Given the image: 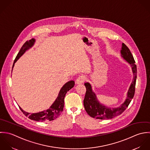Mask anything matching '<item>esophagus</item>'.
Instances as JSON below:
<instances>
[{
  "mask_svg": "<svg viewBox=\"0 0 150 150\" xmlns=\"http://www.w3.org/2000/svg\"><path fill=\"white\" fill-rule=\"evenodd\" d=\"M86 80V76L84 75H81L76 79V82L78 84H81V83H83Z\"/></svg>",
  "mask_w": 150,
  "mask_h": 150,
  "instance_id": "obj_1",
  "label": "esophagus"
}]
</instances>
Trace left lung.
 <instances>
[{
    "instance_id": "obj_1",
    "label": "left lung",
    "mask_w": 150,
    "mask_h": 150,
    "mask_svg": "<svg viewBox=\"0 0 150 150\" xmlns=\"http://www.w3.org/2000/svg\"><path fill=\"white\" fill-rule=\"evenodd\" d=\"M121 54L124 59L126 60L132 68L134 74L133 81L127 93V97L125 103L117 108H109L101 104L97 100L96 94L92 91L90 83H85V86L86 91L83 100L85 109L88 114L92 118L100 120H109L120 115L127 108L135 93V86L137 78V67L135 61L129 49L125 43H122Z\"/></svg>"
}]
</instances>
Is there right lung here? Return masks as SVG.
I'll return each instance as SVG.
<instances>
[{"label": "right lung", "instance_id": "add662e5", "mask_svg": "<svg viewBox=\"0 0 150 150\" xmlns=\"http://www.w3.org/2000/svg\"><path fill=\"white\" fill-rule=\"evenodd\" d=\"M35 39H32L27 41L22 46L20 49L19 53L16 56L15 60L14 61V63L13 65V68L14 67V63L24 53V52L30 47L34 43ZM75 85V82L74 81H71L65 83L64 86L60 90L59 96L56 98V101L52 105L49 109L38 112L35 114H30L23 110L20 107V109L23 112V114L28 117L30 120H36V121H40V122H45V121H51L56 119L60 116L61 112L63 110L64 105V97L65 96L66 93L71 89H72Z\"/></svg>", "mask_w": 150, "mask_h": 150}]
</instances>
